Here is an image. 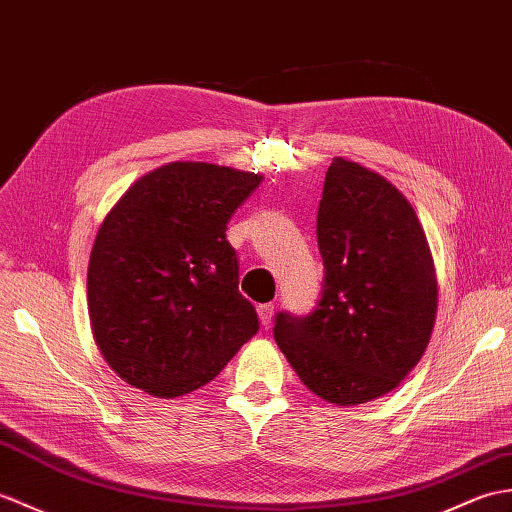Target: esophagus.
Masks as SVG:
<instances>
[{
	"mask_svg": "<svg viewBox=\"0 0 512 512\" xmlns=\"http://www.w3.org/2000/svg\"><path fill=\"white\" fill-rule=\"evenodd\" d=\"M257 312H259L261 325L268 327V325H270V320H272V316H275V305H272V303H264V305H259V307H257Z\"/></svg>",
	"mask_w": 512,
	"mask_h": 512,
	"instance_id": "34e87169",
	"label": "esophagus"
}]
</instances>
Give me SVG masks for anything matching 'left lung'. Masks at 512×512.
I'll list each match as a JSON object with an SVG mask.
<instances>
[{
    "mask_svg": "<svg viewBox=\"0 0 512 512\" xmlns=\"http://www.w3.org/2000/svg\"><path fill=\"white\" fill-rule=\"evenodd\" d=\"M325 281L305 318L277 314L275 340L301 382L334 406L388 395L430 342L438 281L410 200L388 178L336 157L320 198Z\"/></svg>",
    "mask_w": 512,
    "mask_h": 512,
    "instance_id": "1",
    "label": "left lung"
}]
</instances>
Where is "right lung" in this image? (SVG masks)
I'll list each match as a JSON object with an SVG mask.
<instances>
[{
	"label": "right lung",
	"instance_id": "obj_1",
	"mask_svg": "<svg viewBox=\"0 0 512 512\" xmlns=\"http://www.w3.org/2000/svg\"><path fill=\"white\" fill-rule=\"evenodd\" d=\"M261 178L172 161L137 178L106 213L87 303L95 344L126 384L161 399L187 395L257 334L227 224Z\"/></svg>",
	"mask_w": 512,
	"mask_h": 512
}]
</instances>
